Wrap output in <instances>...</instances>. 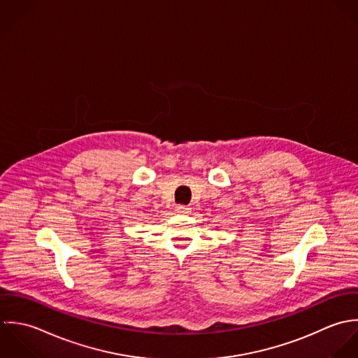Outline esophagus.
<instances>
[{"label":"esophagus","mask_w":358,"mask_h":358,"mask_svg":"<svg viewBox=\"0 0 358 358\" xmlns=\"http://www.w3.org/2000/svg\"><path fill=\"white\" fill-rule=\"evenodd\" d=\"M176 212L180 213V215H189L191 213V209L185 205H177L176 206Z\"/></svg>","instance_id":"34e87169"}]
</instances>
